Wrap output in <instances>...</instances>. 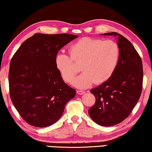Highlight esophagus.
Wrapping results in <instances>:
<instances>
[{"instance_id":"1","label":"esophagus","mask_w":152,"mask_h":152,"mask_svg":"<svg viewBox=\"0 0 152 152\" xmlns=\"http://www.w3.org/2000/svg\"><path fill=\"white\" fill-rule=\"evenodd\" d=\"M77 94L79 95H82L86 93L85 91H83V90H77Z\"/></svg>"}]
</instances>
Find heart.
Returning a JSON list of instances; mask_svg holds the SVG:
<instances>
[{"label": "heart", "instance_id": "1", "mask_svg": "<svg viewBox=\"0 0 152 152\" xmlns=\"http://www.w3.org/2000/svg\"><path fill=\"white\" fill-rule=\"evenodd\" d=\"M69 52L70 56L64 52L56 55V66L64 80L71 83L79 71L74 62L81 64L83 72L74 81V85L81 89L89 88L95 82L101 83L108 80L120 59L119 46L111 40L86 37L70 45Z\"/></svg>", "mask_w": 152, "mask_h": 152}]
</instances>
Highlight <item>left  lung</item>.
<instances>
[{
	"label": "left lung",
	"mask_w": 152,
	"mask_h": 152,
	"mask_svg": "<svg viewBox=\"0 0 152 152\" xmlns=\"http://www.w3.org/2000/svg\"><path fill=\"white\" fill-rule=\"evenodd\" d=\"M101 35L115 37L120 48V59L111 77L90 90L96 102L88 113L99 125L112 126L124 120L139 101L143 85V64L134 46L124 37L114 32Z\"/></svg>",
	"instance_id": "8db88e82"
}]
</instances>
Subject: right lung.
<instances>
[{"mask_svg":"<svg viewBox=\"0 0 152 152\" xmlns=\"http://www.w3.org/2000/svg\"><path fill=\"white\" fill-rule=\"evenodd\" d=\"M77 35L37 33L13 55L9 72L11 101L28 124L43 128L61 118L76 90L64 83L55 64L58 51Z\"/></svg>","mask_w":152,"mask_h":152,"instance_id":"obj_1","label":"right lung"}]
</instances>
